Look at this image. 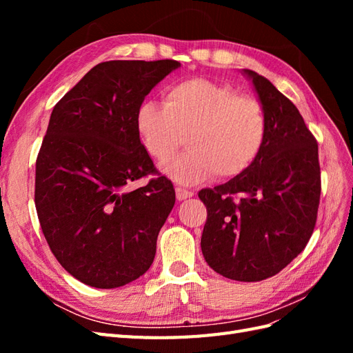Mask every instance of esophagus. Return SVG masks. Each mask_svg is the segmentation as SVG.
<instances>
[{
	"instance_id": "34e87169",
	"label": "esophagus",
	"mask_w": 353,
	"mask_h": 353,
	"mask_svg": "<svg viewBox=\"0 0 353 353\" xmlns=\"http://www.w3.org/2000/svg\"><path fill=\"white\" fill-rule=\"evenodd\" d=\"M175 193H176V199H178L179 201L194 196V191L187 190V188H184V187H175Z\"/></svg>"
}]
</instances>
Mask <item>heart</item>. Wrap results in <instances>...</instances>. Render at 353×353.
<instances>
[{
    "label": "heart",
    "mask_w": 353,
    "mask_h": 353,
    "mask_svg": "<svg viewBox=\"0 0 353 353\" xmlns=\"http://www.w3.org/2000/svg\"><path fill=\"white\" fill-rule=\"evenodd\" d=\"M135 126L145 152L160 165L169 162L185 135L188 150L166 166L179 184H194L210 174L219 179L243 174L259 157L270 130L258 99L203 78L169 87L163 104L143 101Z\"/></svg>",
    "instance_id": "b5f03b06"
}]
</instances>
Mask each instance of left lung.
<instances>
[{"label": "left lung", "mask_w": 353, "mask_h": 353, "mask_svg": "<svg viewBox=\"0 0 353 353\" xmlns=\"http://www.w3.org/2000/svg\"><path fill=\"white\" fill-rule=\"evenodd\" d=\"M268 114V137L243 174L199 191L208 209L201 252L213 271L236 281L279 274L311 239L321 196L318 143L296 105L253 70Z\"/></svg>", "instance_id": "8db88e82"}]
</instances>
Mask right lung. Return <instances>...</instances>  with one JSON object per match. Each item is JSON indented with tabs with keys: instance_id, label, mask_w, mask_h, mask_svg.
Masks as SVG:
<instances>
[{
	"instance_id": "right-lung-1",
	"label": "right lung",
	"mask_w": 353,
	"mask_h": 353,
	"mask_svg": "<svg viewBox=\"0 0 353 353\" xmlns=\"http://www.w3.org/2000/svg\"><path fill=\"white\" fill-rule=\"evenodd\" d=\"M176 60L94 66L52 109L35 170V206L60 265L81 283L116 288L153 263L175 190L140 141L135 116ZM155 178L131 192L134 180Z\"/></svg>"
}]
</instances>
